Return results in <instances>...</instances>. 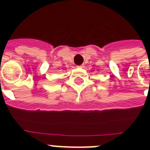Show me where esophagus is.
Returning <instances> with one entry per match:
<instances>
[{
    "instance_id": "34e87169",
    "label": "esophagus",
    "mask_w": 150,
    "mask_h": 150,
    "mask_svg": "<svg viewBox=\"0 0 150 150\" xmlns=\"http://www.w3.org/2000/svg\"><path fill=\"white\" fill-rule=\"evenodd\" d=\"M83 64H80V65H77V67H83Z\"/></svg>"
}]
</instances>
